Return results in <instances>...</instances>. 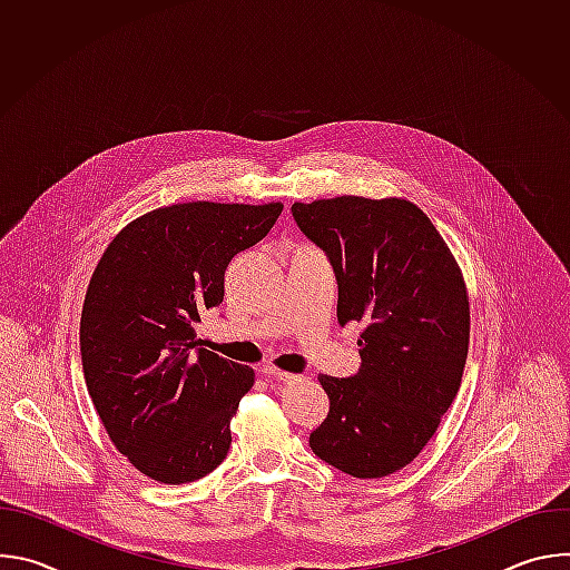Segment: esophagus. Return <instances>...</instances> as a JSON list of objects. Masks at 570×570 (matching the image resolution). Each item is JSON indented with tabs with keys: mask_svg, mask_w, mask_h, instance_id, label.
<instances>
[{
	"mask_svg": "<svg viewBox=\"0 0 570 570\" xmlns=\"http://www.w3.org/2000/svg\"><path fill=\"white\" fill-rule=\"evenodd\" d=\"M264 374L277 383H293V381H299L302 376L299 374H291V372H282V370H275V367H268L264 370Z\"/></svg>",
	"mask_w": 570,
	"mask_h": 570,
	"instance_id": "esophagus-1",
	"label": "esophagus"
}]
</instances>
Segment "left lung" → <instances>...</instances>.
<instances>
[{"label":"left lung","instance_id":"1","mask_svg":"<svg viewBox=\"0 0 570 570\" xmlns=\"http://www.w3.org/2000/svg\"><path fill=\"white\" fill-rule=\"evenodd\" d=\"M334 264L338 322H363L361 370L320 374L330 415L313 453L354 478L411 464L460 390L469 352V295L449 246L411 200L338 196L291 207Z\"/></svg>","mask_w":570,"mask_h":570}]
</instances>
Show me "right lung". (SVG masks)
<instances>
[{
  "label": "right lung",
  "instance_id": "right-lung-1",
  "mask_svg": "<svg viewBox=\"0 0 570 570\" xmlns=\"http://www.w3.org/2000/svg\"><path fill=\"white\" fill-rule=\"evenodd\" d=\"M284 205L180 203L128 223L97 264L80 313V358L108 438L165 484L214 471L229 420L255 383L196 338L223 302L232 257L262 240Z\"/></svg>",
  "mask_w": 570,
  "mask_h": 570
}]
</instances>
